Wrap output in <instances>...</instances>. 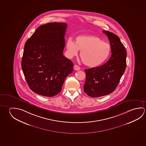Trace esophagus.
<instances>
[{
  "label": "esophagus",
  "instance_id": "1",
  "mask_svg": "<svg viewBox=\"0 0 146 146\" xmlns=\"http://www.w3.org/2000/svg\"><path fill=\"white\" fill-rule=\"evenodd\" d=\"M74 69L75 70H79L80 69V68L78 66H77V65H75L74 66Z\"/></svg>",
  "mask_w": 146,
  "mask_h": 146
}]
</instances>
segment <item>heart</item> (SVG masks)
<instances>
[{
  "label": "heart",
  "instance_id": "heart-1",
  "mask_svg": "<svg viewBox=\"0 0 146 146\" xmlns=\"http://www.w3.org/2000/svg\"><path fill=\"white\" fill-rule=\"evenodd\" d=\"M66 47L67 54L70 58L77 55L78 50L81 51L80 56L82 62L91 68L101 65L110 53V44L96 36H78L75 42L69 38Z\"/></svg>",
  "mask_w": 146,
  "mask_h": 146
}]
</instances>
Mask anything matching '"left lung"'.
<instances>
[{"instance_id":"8db88e82","label":"left lung","mask_w":146,"mask_h":146,"mask_svg":"<svg viewBox=\"0 0 146 146\" xmlns=\"http://www.w3.org/2000/svg\"><path fill=\"white\" fill-rule=\"evenodd\" d=\"M103 32L110 40L111 55L103 65L85 70L84 91L93 98L107 95L115 91L126 67V50L119 36L110 31Z\"/></svg>"}]
</instances>
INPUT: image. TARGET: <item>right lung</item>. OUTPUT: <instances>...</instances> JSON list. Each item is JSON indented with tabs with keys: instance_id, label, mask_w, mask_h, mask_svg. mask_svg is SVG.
<instances>
[{
	"instance_id": "right-lung-1",
	"label": "right lung",
	"mask_w": 146,
	"mask_h": 146,
	"mask_svg": "<svg viewBox=\"0 0 146 146\" xmlns=\"http://www.w3.org/2000/svg\"><path fill=\"white\" fill-rule=\"evenodd\" d=\"M67 27L65 23L42 25L25 44L22 69L29 88L41 96L60 93L73 71L72 61L63 55Z\"/></svg>"
}]
</instances>
